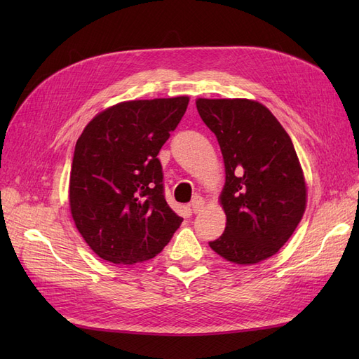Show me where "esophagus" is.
<instances>
[{
  "label": "esophagus",
  "mask_w": 359,
  "mask_h": 359,
  "mask_svg": "<svg viewBox=\"0 0 359 359\" xmlns=\"http://www.w3.org/2000/svg\"><path fill=\"white\" fill-rule=\"evenodd\" d=\"M203 205H205V201H203L201 196H196V198H194V199L191 201V203H190L193 214H198V212H201V211H202V208H203Z\"/></svg>",
  "instance_id": "34e87169"
}]
</instances>
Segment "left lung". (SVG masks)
Here are the masks:
<instances>
[{
    "instance_id": "obj_1",
    "label": "left lung",
    "mask_w": 359,
    "mask_h": 359,
    "mask_svg": "<svg viewBox=\"0 0 359 359\" xmlns=\"http://www.w3.org/2000/svg\"><path fill=\"white\" fill-rule=\"evenodd\" d=\"M202 121L223 154L220 202L226 227L210 243L229 262L252 265L276 255L306 211L307 189L286 130L264 104L247 99H199Z\"/></svg>"
}]
</instances>
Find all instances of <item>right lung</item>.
Masks as SVG:
<instances>
[{
    "label": "right lung",
    "instance_id": "add662e5",
    "mask_svg": "<svg viewBox=\"0 0 359 359\" xmlns=\"http://www.w3.org/2000/svg\"><path fill=\"white\" fill-rule=\"evenodd\" d=\"M189 97L118 103L93 118L74 147L70 210L93 252L116 265L157 256L182 219L165 199L157 158Z\"/></svg>",
    "mask_w": 359,
    "mask_h": 359
}]
</instances>
